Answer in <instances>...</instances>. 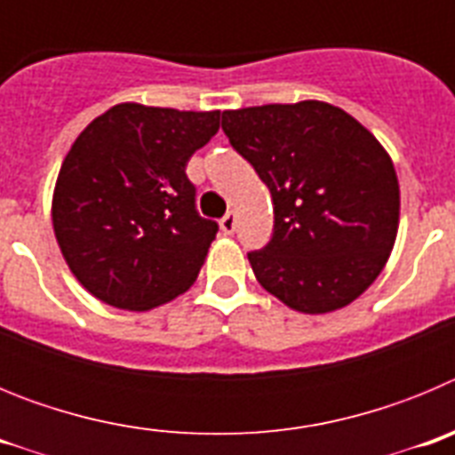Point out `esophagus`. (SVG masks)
<instances>
[{
  "label": "esophagus",
  "instance_id": "34e87169",
  "mask_svg": "<svg viewBox=\"0 0 455 455\" xmlns=\"http://www.w3.org/2000/svg\"><path fill=\"white\" fill-rule=\"evenodd\" d=\"M235 228H236L235 212H228V214H225L223 219H220V230H223L225 235H232V232H235Z\"/></svg>",
  "mask_w": 455,
  "mask_h": 455
}]
</instances>
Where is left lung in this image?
<instances>
[{
  "mask_svg": "<svg viewBox=\"0 0 455 455\" xmlns=\"http://www.w3.org/2000/svg\"><path fill=\"white\" fill-rule=\"evenodd\" d=\"M223 132L273 198L271 241L248 252L257 283L303 315L367 291L387 264L401 207L376 136L319 100L223 111Z\"/></svg>",
  "mask_w": 455,
  "mask_h": 455,
  "instance_id": "obj_1",
  "label": "left lung"
}]
</instances>
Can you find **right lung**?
Listing matches in <instances>:
<instances>
[{
	"mask_svg": "<svg viewBox=\"0 0 455 455\" xmlns=\"http://www.w3.org/2000/svg\"><path fill=\"white\" fill-rule=\"evenodd\" d=\"M219 120L220 111L123 102L72 143L52 223L72 275L95 299L148 312L196 283L219 225L198 216L184 171Z\"/></svg>",
	"mask_w": 455,
	"mask_h": 455,
	"instance_id": "add662e5",
	"label": "right lung"
}]
</instances>
